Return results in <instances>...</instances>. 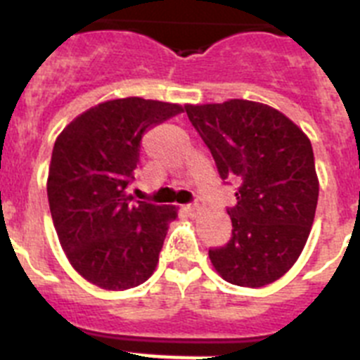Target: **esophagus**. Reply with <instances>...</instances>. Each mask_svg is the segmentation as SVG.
Returning <instances> with one entry per match:
<instances>
[{"instance_id":"34e87169","label":"esophagus","mask_w":360,"mask_h":360,"mask_svg":"<svg viewBox=\"0 0 360 360\" xmlns=\"http://www.w3.org/2000/svg\"><path fill=\"white\" fill-rule=\"evenodd\" d=\"M186 211L189 212V214H195V212L198 211V203H189V205H186Z\"/></svg>"}]
</instances>
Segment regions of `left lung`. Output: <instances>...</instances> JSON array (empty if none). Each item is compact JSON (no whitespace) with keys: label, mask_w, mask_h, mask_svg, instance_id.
<instances>
[{"label":"left lung","mask_w":360,"mask_h":360,"mask_svg":"<svg viewBox=\"0 0 360 360\" xmlns=\"http://www.w3.org/2000/svg\"><path fill=\"white\" fill-rule=\"evenodd\" d=\"M219 178L238 184L227 209L232 236L209 249L218 274L238 287H265L297 262L316 216L319 180L308 136L266 104L231 98L186 106Z\"/></svg>","instance_id":"obj_1"}]
</instances>
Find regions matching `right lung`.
<instances>
[{
    "label": "right lung",
    "instance_id": "add662e5",
    "mask_svg": "<svg viewBox=\"0 0 360 360\" xmlns=\"http://www.w3.org/2000/svg\"><path fill=\"white\" fill-rule=\"evenodd\" d=\"M178 104L115 98L63 129L50 162L53 227L79 274L106 290L139 287L158 263L173 205L133 200L141 141L148 129L182 113Z\"/></svg>",
    "mask_w": 360,
    "mask_h": 360
}]
</instances>
